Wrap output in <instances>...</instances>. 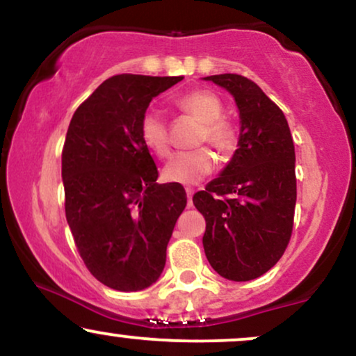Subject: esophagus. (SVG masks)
Wrapping results in <instances>:
<instances>
[{"instance_id": "esophagus-1", "label": "esophagus", "mask_w": 356, "mask_h": 356, "mask_svg": "<svg viewBox=\"0 0 356 356\" xmlns=\"http://www.w3.org/2000/svg\"><path fill=\"white\" fill-rule=\"evenodd\" d=\"M186 194H187V206H192V194H194V189H191V187H187L186 189Z\"/></svg>"}]
</instances>
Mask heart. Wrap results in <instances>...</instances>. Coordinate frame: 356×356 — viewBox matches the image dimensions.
<instances>
[{"mask_svg": "<svg viewBox=\"0 0 356 356\" xmlns=\"http://www.w3.org/2000/svg\"><path fill=\"white\" fill-rule=\"evenodd\" d=\"M177 107L202 124L197 142H209L219 152H231L238 144V132L229 120L222 117L224 105L216 93L209 90H194L177 100ZM140 138L144 145L157 157H167L170 152L169 129L164 117L155 110L144 113L140 120ZM216 157L206 147L175 154L162 169L167 182L192 184L201 182L214 170Z\"/></svg>", "mask_w": 356, "mask_h": 356, "instance_id": "b5f03b06", "label": "heart"}]
</instances>
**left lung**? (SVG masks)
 <instances>
[{
    "label": "left lung",
    "mask_w": 356,
    "mask_h": 356,
    "mask_svg": "<svg viewBox=\"0 0 356 356\" xmlns=\"http://www.w3.org/2000/svg\"><path fill=\"white\" fill-rule=\"evenodd\" d=\"M204 80L231 93L241 129L231 161L192 202L206 219L202 244L212 269L251 281L275 266L291 238L295 144L284 113L254 81L236 73Z\"/></svg>",
    "instance_id": "1"
}]
</instances>
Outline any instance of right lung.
I'll list each match as a JSON object with an SVG mask.
<instances>
[{
  "mask_svg": "<svg viewBox=\"0 0 356 356\" xmlns=\"http://www.w3.org/2000/svg\"><path fill=\"white\" fill-rule=\"evenodd\" d=\"M184 76L115 75L73 113L63 152L65 214L85 266L117 291L159 280L187 204L181 184H157L140 138L149 104Z\"/></svg>",
  "mask_w": 356,
  "mask_h": 356,
  "instance_id": "obj_1",
  "label": "right lung"
}]
</instances>
